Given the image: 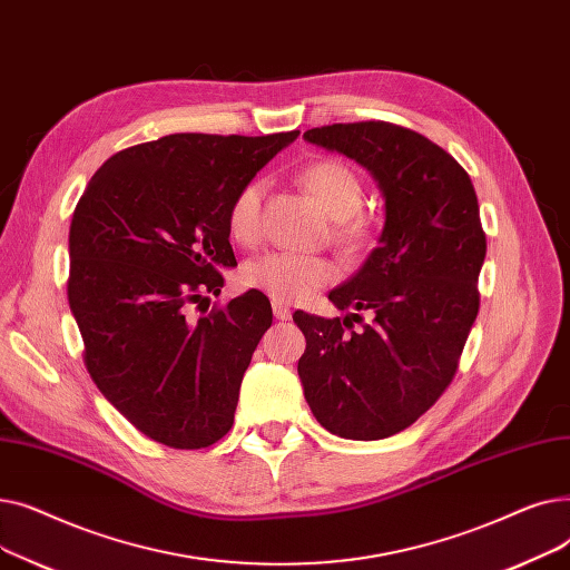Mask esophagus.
I'll list each match as a JSON object with an SVG mask.
<instances>
[{
	"mask_svg": "<svg viewBox=\"0 0 570 570\" xmlns=\"http://www.w3.org/2000/svg\"><path fill=\"white\" fill-rule=\"evenodd\" d=\"M273 312H275V318H279V321H288L291 318V309L286 305H282V303H273Z\"/></svg>",
	"mask_w": 570,
	"mask_h": 570,
	"instance_id": "34e87169",
	"label": "esophagus"
}]
</instances>
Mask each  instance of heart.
I'll return each instance as SVG.
<instances>
[{"label": "heart", "mask_w": 570, "mask_h": 570, "mask_svg": "<svg viewBox=\"0 0 570 570\" xmlns=\"http://www.w3.org/2000/svg\"><path fill=\"white\" fill-rule=\"evenodd\" d=\"M301 183L335 219V239L346 252L363 249L370 235V219L357 213L363 207V183L357 173L337 159H318L303 168ZM265 183L261 177L239 187L228 205V235L233 243L252 247L261 237V205ZM340 269L333 258L316 254L273 252L252 258L243 267V282L273 297L275 303L293 305L309 297L316 288L333 284Z\"/></svg>", "instance_id": "heart-1"}]
</instances>
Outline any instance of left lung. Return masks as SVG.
Here are the masks:
<instances>
[{
    "mask_svg": "<svg viewBox=\"0 0 570 570\" xmlns=\"http://www.w3.org/2000/svg\"><path fill=\"white\" fill-rule=\"evenodd\" d=\"M305 140L365 166L385 198L379 247L331 291L346 318L293 314L307 348L297 361L316 421L376 441L421 417L453 381L481 293L485 230L469 173L430 138L391 122L331 125ZM355 311L373 323L352 331Z\"/></svg>",
    "mask_w": 570,
    "mask_h": 570,
    "instance_id": "1",
    "label": "left lung"
}]
</instances>
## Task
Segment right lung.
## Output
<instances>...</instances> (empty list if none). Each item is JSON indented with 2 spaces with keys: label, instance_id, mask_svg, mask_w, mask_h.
Segmentation results:
<instances>
[{
  "label": "right lung",
  "instance_id": "obj_1",
  "mask_svg": "<svg viewBox=\"0 0 570 570\" xmlns=\"http://www.w3.org/2000/svg\"><path fill=\"white\" fill-rule=\"evenodd\" d=\"M301 131L170 134L112 155L69 228V305L104 397L164 445L196 451L230 428L273 309L258 291L194 316L233 267L235 191Z\"/></svg>",
  "mask_w": 570,
  "mask_h": 570
}]
</instances>
